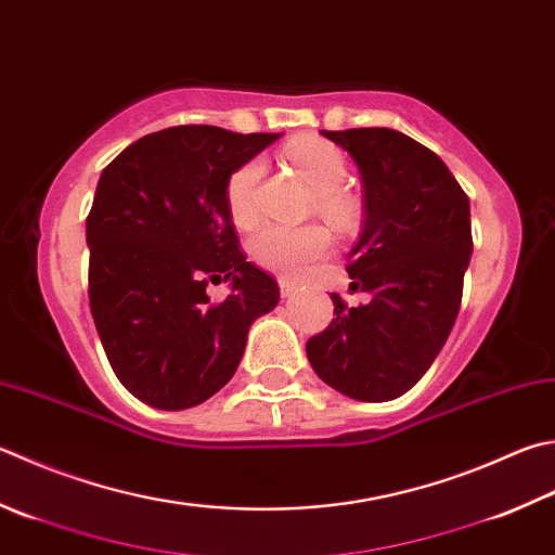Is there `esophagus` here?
I'll return each mask as SVG.
<instances>
[{"label": "esophagus", "mask_w": 555, "mask_h": 555, "mask_svg": "<svg viewBox=\"0 0 555 555\" xmlns=\"http://www.w3.org/2000/svg\"><path fill=\"white\" fill-rule=\"evenodd\" d=\"M278 285H280V295H282V297H292V295H295V292H297V285H295V282H292L289 278H280Z\"/></svg>", "instance_id": "1"}]
</instances>
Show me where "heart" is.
Masks as SVG:
<instances>
[{"label":"heart","mask_w":555,"mask_h":555,"mask_svg":"<svg viewBox=\"0 0 555 555\" xmlns=\"http://www.w3.org/2000/svg\"><path fill=\"white\" fill-rule=\"evenodd\" d=\"M285 159L295 166L301 181L313 191V207H317L319 215L326 217L336 227H348L354 222L358 205L340 188L345 179H348V162H345V154L336 144L321 138H299L287 144ZM260 173H263L260 162L248 159L227 176V212L232 217V222L242 229L250 227L258 219L256 188ZM328 246L331 236L319 224H266L248 242L250 256H254L260 268L289 278L301 275L313 260L326 256Z\"/></svg>","instance_id":"1"}]
</instances>
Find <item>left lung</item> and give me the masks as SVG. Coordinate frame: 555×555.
Returning a JSON list of instances; mask_svg holds the SVG:
<instances>
[{"instance_id": "8db88e82", "label": "left lung", "mask_w": 555, "mask_h": 555, "mask_svg": "<svg viewBox=\"0 0 555 555\" xmlns=\"http://www.w3.org/2000/svg\"><path fill=\"white\" fill-rule=\"evenodd\" d=\"M358 164L364 224L348 254V307L333 292L331 326L309 338L307 358L323 382L354 401H391L430 370L462 307L472 258V210L433 150L391 128L321 130Z\"/></svg>"}]
</instances>
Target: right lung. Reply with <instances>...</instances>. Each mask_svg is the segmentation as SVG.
<instances>
[{"label": "right lung", "instance_id": "obj_1", "mask_svg": "<svg viewBox=\"0 0 555 555\" xmlns=\"http://www.w3.org/2000/svg\"><path fill=\"white\" fill-rule=\"evenodd\" d=\"M280 132L179 125L144 134L101 171L87 217L89 305L120 384L183 411L232 379L278 282L238 250L224 183ZM232 293L210 302L206 285Z\"/></svg>", "mask_w": 555, "mask_h": 555}]
</instances>
